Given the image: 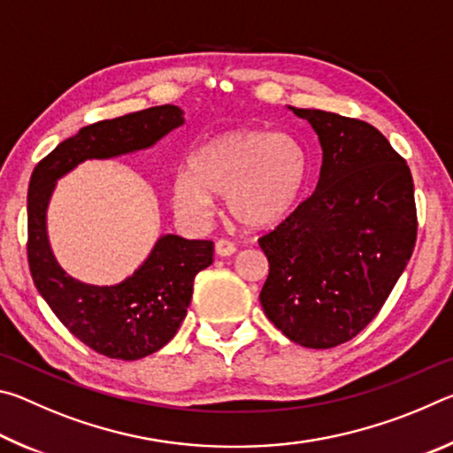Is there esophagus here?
I'll return each mask as SVG.
<instances>
[{
  "mask_svg": "<svg viewBox=\"0 0 453 453\" xmlns=\"http://www.w3.org/2000/svg\"><path fill=\"white\" fill-rule=\"evenodd\" d=\"M235 245L229 242V240H218L216 242V254L218 256H221V257H226V256H232V254H235Z\"/></svg>",
  "mask_w": 453,
  "mask_h": 453,
  "instance_id": "obj_1",
  "label": "esophagus"
}]
</instances>
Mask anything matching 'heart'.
I'll return each instance as SVG.
<instances>
[{
	"instance_id": "heart-1",
	"label": "heart",
	"mask_w": 453,
	"mask_h": 453,
	"mask_svg": "<svg viewBox=\"0 0 453 453\" xmlns=\"http://www.w3.org/2000/svg\"><path fill=\"white\" fill-rule=\"evenodd\" d=\"M308 178L302 143L286 134L237 127L205 142L191 172L173 180V205L183 218L210 216L213 197L226 199L229 218L248 229H265L288 216Z\"/></svg>"
}]
</instances>
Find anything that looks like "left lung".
Here are the masks:
<instances>
[{"label":"left lung","instance_id":"1","mask_svg":"<svg viewBox=\"0 0 453 453\" xmlns=\"http://www.w3.org/2000/svg\"><path fill=\"white\" fill-rule=\"evenodd\" d=\"M289 110L316 129L324 159L316 191L257 240L270 262L259 302L291 342L327 349L378 316L408 265L418 237L413 180L373 126Z\"/></svg>","mask_w":453,"mask_h":453}]
</instances>
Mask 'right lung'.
<instances>
[{"mask_svg":"<svg viewBox=\"0 0 453 453\" xmlns=\"http://www.w3.org/2000/svg\"><path fill=\"white\" fill-rule=\"evenodd\" d=\"M183 124L178 105H157L81 127L35 165L27 189V264L37 291L70 332L97 354L134 362L162 349L178 334L196 275L211 265L213 242L162 235L132 278L118 286H88L53 257L45 210L56 180L83 159L137 151Z\"/></svg>","mask_w":453,"mask_h":453,"instance_id":"right-lung-1","label":"right lung"}]
</instances>
